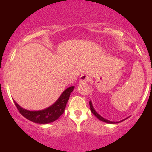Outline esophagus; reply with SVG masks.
Listing matches in <instances>:
<instances>
[{"mask_svg":"<svg viewBox=\"0 0 152 152\" xmlns=\"http://www.w3.org/2000/svg\"><path fill=\"white\" fill-rule=\"evenodd\" d=\"M89 80H90V76H88V75L83 74L79 78V82L80 83H84L85 82H88Z\"/></svg>","mask_w":152,"mask_h":152,"instance_id":"esophagus-1","label":"esophagus"}]
</instances>
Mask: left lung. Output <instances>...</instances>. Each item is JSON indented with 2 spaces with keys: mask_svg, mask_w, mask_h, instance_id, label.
Here are the masks:
<instances>
[{
  "mask_svg": "<svg viewBox=\"0 0 152 152\" xmlns=\"http://www.w3.org/2000/svg\"><path fill=\"white\" fill-rule=\"evenodd\" d=\"M89 104H90V110H91L92 113H93V115H94L95 116H96V118H97L98 119H99L100 121H104V122H106V123H108V124H116V123H118V122H114V121H108L107 120V119L104 118L103 117H102V116L100 115L99 114H98L97 113H96V110H94V108H93V104H92V102L91 101H90V102H89ZM124 121V120H123Z\"/></svg>",
  "mask_w": 152,
  "mask_h": 152,
  "instance_id": "8db88e82",
  "label": "left lung"
}]
</instances>
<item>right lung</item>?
<instances>
[{"mask_svg": "<svg viewBox=\"0 0 152 152\" xmlns=\"http://www.w3.org/2000/svg\"><path fill=\"white\" fill-rule=\"evenodd\" d=\"M73 89H74L73 86L67 88L53 104L45 110H39V111H29V110L22 108L15 101L14 102L20 113L31 121L41 124L51 123L57 120L63 114L67 101Z\"/></svg>", "mask_w": 152, "mask_h": 152, "instance_id": "right-lung-1", "label": "right lung"}]
</instances>
